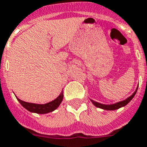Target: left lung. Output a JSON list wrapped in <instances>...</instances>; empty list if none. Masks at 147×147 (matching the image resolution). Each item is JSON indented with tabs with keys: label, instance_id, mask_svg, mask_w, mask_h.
Instances as JSON below:
<instances>
[{
	"label": "left lung",
	"instance_id": "left-lung-1",
	"mask_svg": "<svg viewBox=\"0 0 147 147\" xmlns=\"http://www.w3.org/2000/svg\"><path fill=\"white\" fill-rule=\"evenodd\" d=\"M137 89H138V86L136 87V90L134 91V93L132 94L131 96H129V97H127V99H125L123 100L120 101V102H117V103H113V104H103V103H100L96 102V101L92 100V99H90V101L92 102V103L94 104L95 107L98 108H100V109H103V110H117V109H120L121 107H123L125 106L128 104V103L131 101V100L134 97L135 94H136V91H137Z\"/></svg>",
	"mask_w": 147,
	"mask_h": 147
}]
</instances>
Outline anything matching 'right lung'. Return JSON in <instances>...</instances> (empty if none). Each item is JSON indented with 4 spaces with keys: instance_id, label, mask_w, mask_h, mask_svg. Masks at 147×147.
Here are the masks:
<instances>
[{
    "instance_id": "obj_1",
    "label": "right lung",
    "mask_w": 147,
    "mask_h": 147,
    "mask_svg": "<svg viewBox=\"0 0 147 147\" xmlns=\"http://www.w3.org/2000/svg\"><path fill=\"white\" fill-rule=\"evenodd\" d=\"M16 97L19 101V103L28 111L31 113H39V114H45V113L53 112L57 108L59 107V106L61 105V102L63 99V93L62 90L60 95L55 100L48 102V103H44V104L25 102V101H23L18 98V96H16Z\"/></svg>"
}]
</instances>
